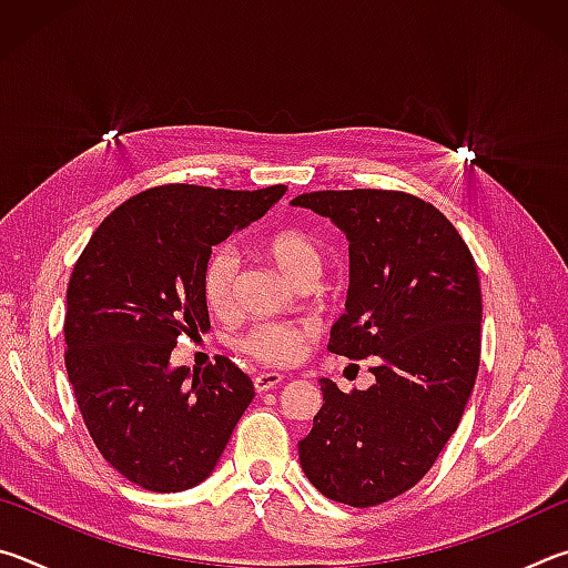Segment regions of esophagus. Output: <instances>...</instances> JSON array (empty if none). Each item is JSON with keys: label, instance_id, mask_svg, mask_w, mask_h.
I'll list each match as a JSON object with an SVG mask.
<instances>
[{"label": "esophagus", "instance_id": "esophagus-1", "mask_svg": "<svg viewBox=\"0 0 568 568\" xmlns=\"http://www.w3.org/2000/svg\"><path fill=\"white\" fill-rule=\"evenodd\" d=\"M283 381L285 378L281 376V373H257V376L253 378V386H255L257 393H265V390H271L275 386H281Z\"/></svg>", "mask_w": 568, "mask_h": 568}]
</instances>
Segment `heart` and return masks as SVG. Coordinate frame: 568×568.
<instances>
[{
    "instance_id": "b5f03b06",
    "label": "heart",
    "mask_w": 568,
    "mask_h": 568,
    "mask_svg": "<svg viewBox=\"0 0 568 568\" xmlns=\"http://www.w3.org/2000/svg\"><path fill=\"white\" fill-rule=\"evenodd\" d=\"M257 255L281 271L287 281L307 291L321 281L325 255L315 240L301 230H277L257 243ZM200 295L213 315H230L235 307V261L227 250H213L200 271ZM311 323H257L237 341L240 351L265 365H293L313 341Z\"/></svg>"
}]
</instances>
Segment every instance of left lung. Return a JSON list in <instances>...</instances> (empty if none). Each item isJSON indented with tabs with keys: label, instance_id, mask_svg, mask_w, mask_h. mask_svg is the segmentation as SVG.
<instances>
[{
	"label": "left lung",
	"instance_id": "8db88e82",
	"mask_svg": "<svg viewBox=\"0 0 568 568\" xmlns=\"http://www.w3.org/2000/svg\"><path fill=\"white\" fill-rule=\"evenodd\" d=\"M295 207L348 237L351 285L328 351L376 361L368 390L321 378L323 408L301 466L323 496L368 508L406 494L436 464L474 390L480 283L464 237L426 200L398 190H321Z\"/></svg>",
	"mask_w": 568,
	"mask_h": 568
}]
</instances>
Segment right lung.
Masks as SVG:
<instances>
[{
    "label": "right lung",
    "instance_id": "obj_1",
    "mask_svg": "<svg viewBox=\"0 0 568 568\" xmlns=\"http://www.w3.org/2000/svg\"><path fill=\"white\" fill-rule=\"evenodd\" d=\"M160 185L112 210L67 285L64 363L94 446L148 491L178 494L213 474L255 396L237 365L172 368L180 335L200 338L210 315L200 271L213 247L285 195Z\"/></svg>",
    "mask_w": 568,
    "mask_h": 568
}]
</instances>
